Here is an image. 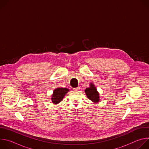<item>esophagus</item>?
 <instances>
[{"label": "esophagus", "mask_w": 149, "mask_h": 149, "mask_svg": "<svg viewBox=\"0 0 149 149\" xmlns=\"http://www.w3.org/2000/svg\"><path fill=\"white\" fill-rule=\"evenodd\" d=\"M79 90V87H77V88H73V90L75 91H78Z\"/></svg>", "instance_id": "34e87169"}]
</instances>
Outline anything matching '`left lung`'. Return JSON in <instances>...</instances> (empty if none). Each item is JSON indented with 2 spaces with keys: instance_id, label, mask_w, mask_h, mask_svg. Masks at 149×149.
I'll list each match as a JSON object with an SVG mask.
<instances>
[{
  "instance_id": "8db88e82",
  "label": "left lung",
  "mask_w": 149,
  "mask_h": 149,
  "mask_svg": "<svg viewBox=\"0 0 149 149\" xmlns=\"http://www.w3.org/2000/svg\"><path fill=\"white\" fill-rule=\"evenodd\" d=\"M85 92H86L88 98L90 99L91 101L97 102L100 100L99 94L98 93L96 88L92 83H91L90 87L87 88L86 90H85Z\"/></svg>"
}]
</instances>
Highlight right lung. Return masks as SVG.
<instances>
[{
    "label": "right lung",
    "instance_id": "1",
    "mask_svg": "<svg viewBox=\"0 0 149 149\" xmlns=\"http://www.w3.org/2000/svg\"><path fill=\"white\" fill-rule=\"evenodd\" d=\"M69 91V89L67 88H58L54 91L52 96V101L54 104L60 102L64 97L65 94Z\"/></svg>",
    "mask_w": 149,
    "mask_h": 149
}]
</instances>
